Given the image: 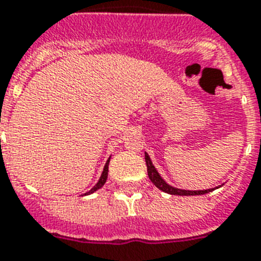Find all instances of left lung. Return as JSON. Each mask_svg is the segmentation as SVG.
Masks as SVG:
<instances>
[{"label":"left lung","instance_id":"1","mask_svg":"<svg viewBox=\"0 0 261 261\" xmlns=\"http://www.w3.org/2000/svg\"><path fill=\"white\" fill-rule=\"evenodd\" d=\"M145 160L146 165H147V174H149L150 181L154 184V185L158 188L162 192L167 193V194H174V196H200V194H206V193L212 192L213 189H206V190H185V189H178V188H174V186L169 185L166 181H165L161 174L158 173V170L155 169V166L152 165L151 160L147 152H145Z\"/></svg>","mask_w":261,"mask_h":261}]
</instances>
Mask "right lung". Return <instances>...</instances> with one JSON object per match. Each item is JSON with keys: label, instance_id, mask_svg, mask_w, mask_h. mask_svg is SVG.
Wrapping results in <instances>:
<instances>
[{"label": "right lung", "instance_id": "1", "mask_svg": "<svg viewBox=\"0 0 261 261\" xmlns=\"http://www.w3.org/2000/svg\"><path fill=\"white\" fill-rule=\"evenodd\" d=\"M110 160H111V156H110L109 160H107V162H106L105 165V169H103V171H101V175L100 178H99V181L96 182V185L92 188L91 190H88L87 193H84V196H88V194H92V193H95L96 190H99L101 188V186L105 185L106 181H107V177H109V164H110Z\"/></svg>", "mask_w": 261, "mask_h": 261}]
</instances>
